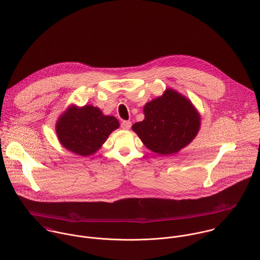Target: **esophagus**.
<instances>
[{
	"label": "esophagus",
	"mask_w": 260,
	"mask_h": 260,
	"mask_svg": "<svg viewBox=\"0 0 260 260\" xmlns=\"http://www.w3.org/2000/svg\"><path fill=\"white\" fill-rule=\"evenodd\" d=\"M120 126L122 129H129L132 126V122L128 120H122L120 123Z\"/></svg>",
	"instance_id": "esophagus-1"
}]
</instances>
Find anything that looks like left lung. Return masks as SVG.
Masks as SVG:
<instances>
[{
	"label": "left lung",
	"mask_w": 260,
	"mask_h": 260,
	"mask_svg": "<svg viewBox=\"0 0 260 260\" xmlns=\"http://www.w3.org/2000/svg\"><path fill=\"white\" fill-rule=\"evenodd\" d=\"M145 119L136 122L133 131L151 151L170 155L187 146L197 136L201 118L191 102L174 90L144 107Z\"/></svg>",
	"instance_id": "obj_1"
}]
</instances>
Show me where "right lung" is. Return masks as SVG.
Returning <instances> with one entry per match:
<instances>
[{
  "instance_id": "obj_1",
  "label": "right lung",
  "mask_w": 260,
  "mask_h": 260,
  "mask_svg": "<svg viewBox=\"0 0 260 260\" xmlns=\"http://www.w3.org/2000/svg\"><path fill=\"white\" fill-rule=\"evenodd\" d=\"M119 126L114 116L103 115L99 108L71 106L56 123V135L68 150L82 156L95 153L108 136Z\"/></svg>"
}]
</instances>
